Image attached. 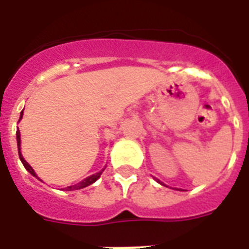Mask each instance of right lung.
Segmentation results:
<instances>
[{"label": "right lung", "mask_w": 249, "mask_h": 249, "mask_svg": "<svg viewBox=\"0 0 249 249\" xmlns=\"http://www.w3.org/2000/svg\"><path fill=\"white\" fill-rule=\"evenodd\" d=\"M21 116H23V111H21V113H20V119H21ZM17 142H18V151H19V158H20L21 163H23V165H24V168H25V169H27V170H28L29 173L32 174V176H35V177H37L36 173H35V170L32 169V166L29 165V164L27 163V161H25L24 158H23V156H21V154H20V132H19V129H18V130H17ZM101 174H102V172H99V173L93 174V176H90V177L85 178L84 181H81V182H80V183H77V185L68 186V187H67V189H66V190H68V191H71V190H80V189H84V187H86V186L91 185V183H94V182L97 181L98 178L101 177Z\"/></svg>", "instance_id": "obj_1"}]
</instances>
